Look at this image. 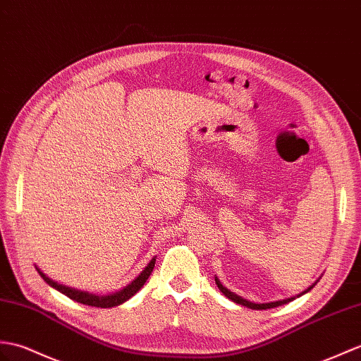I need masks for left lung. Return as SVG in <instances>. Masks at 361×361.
Listing matches in <instances>:
<instances>
[{"label":"left lung","instance_id":"8db88e82","mask_svg":"<svg viewBox=\"0 0 361 361\" xmlns=\"http://www.w3.org/2000/svg\"><path fill=\"white\" fill-rule=\"evenodd\" d=\"M215 283H216V286H219V289L223 292V294L228 297L229 300H232V301H235V303H238V305H241V306H246V307H250V309H271V307H276V306H281V305H286V303H289V301H292L294 300V297L292 298H286V300H280V301H272V303H262V305H258V303H250V301H247V300H245V298H241V297H238L237 294H233V292H231L229 289H226L223 284L220 283V280L216 279L215 276ZM315 286V283L312 284L311 288H307L305 292H309L311 290L312 288ZM305 292H301L300 295H303ZM300 295H297V297H300Z\"/></svg>","mask_w":361,"mask_h":361}]
</instances>
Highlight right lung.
<instances>
[{
    "instance_id": "obj_1",
    "label": "right lung",
    "mask_w": 361,
    "mask_h": 361,
    "mask_svg": "<svg viewBox=\"0 0 361 361\" xmlns=\"http://www.w3.org/2000/svg\"><path fill=\"white\" fill-rule=\"evenodd\" d=\"M154 266H155V258L150 259V263L146 266V269L142 271L130 284H128V286H126L124 289L115 292V294L106 295V297L92 295V294H87V292H81V290H75V289H71V288H66V286H63V284H58V283L50 280L49 276H46L39 269H38V272H39L41 276H43V280L47 284H50V286L55 288L56 290H60L61 294L67 295V297L75 300V301H78V303L87 305V306H95V307H114V306H118V305L124 303L126 300H129L132 295L137 294V292L142 288V284H145L146 280L149 279V275L152 274Z\"/></svg>"
}]
</instances>
